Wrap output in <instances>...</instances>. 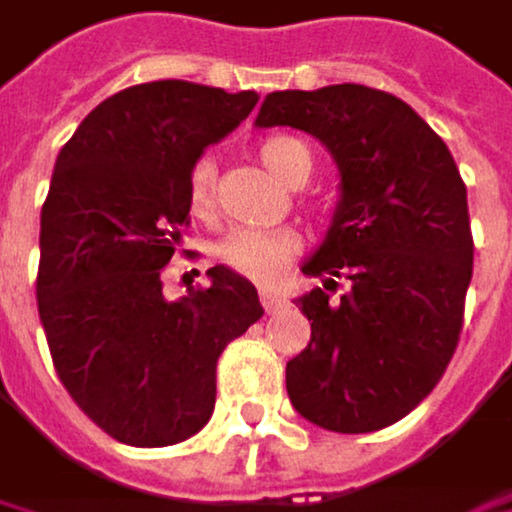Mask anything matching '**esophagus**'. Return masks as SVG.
I'll use <instances>...</instances> for the list:
<instances>
[{
  "label": "esophagus",
  "instance_id": "1",
  "mask_svg": "<svg viewBox=\"0 0 512 512\" xmlns=\"http://www.w3.org/2000/svg\"><path fill=\"white\" fill-rule=\"evenodd\" d=\"M261 303H264L267 312H276L279 309V297H273V294H261Z\"/></svg>",
  "mask_w": 512,
  "mask_h": 512
}]
</instances>
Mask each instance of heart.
<instances>
[{
    "label": "heart",
    "mask_w": 512,
    "mask_h": 512,
    "mask_svg": "<svg viewBox=\"0 0 512 512\" xmlns=\"http://www.w3.org/2000/svg\"><path fill=\"white\" fill-rule=\"evenodd\" d=\"M261 158L288 185H303L315 167L309 146L303 140L285 137V134L267 137L261 143ZM212 197H215V164L209 158H200V161H194V167L188 173V203L194 212H209ZM297 248H300V239L291 230L242 227V230H233L218 245V258L230 270H236L254 282L273 285L291 264Z\"/></svg>",
    "instance_id": "1"
}]
</instances>
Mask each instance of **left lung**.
Wrapping results in <instances>:
<instances>
[{"label": "left lung", "instance_id": "1", "mask_svg": "<svg viewBox=\"0 0 512 512\" xmlns=\"http://www.w3.org/2000/svg\"><path fill=\"white\" fill-rule=\"evenodd\" d=\"M254 125L318 137L342 176L330 230L303 264L324 288L297 300L312 342L285 369L291 405L342 435L393 426L459 345L474 273L459 167L402 98L360 83L270 92Z\"/></svg>", "mask_w": 512, "mask_h": 512}]
</instances>
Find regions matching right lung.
<instances>
[{
    "label": "right lung",
    "instance_id": "obj_1",
    "mask_svg": "<svg viewBox=\"0 0 512 512\" xmlns=\"http://www.w3.org/2000/svg\"><path fill=\"white\" fill-rule=\"evenodd\" d=\"M258 92L188 80L128 86L62 146L41 206L38 315L56 375L110 438L167 447L206 426L227 342L264 315L227 267L170 303L161 270L188 224V173Z\"/></svg>",
    "mask_w": 512,
    "mask_h": 512
}]
</instances>
